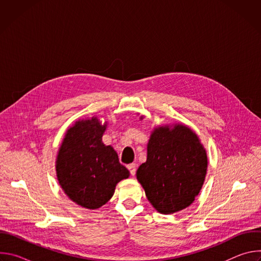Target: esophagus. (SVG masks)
Segmentation results:
<instances>
[{
    "label": "esophagus",
    "instance_id": "34e87169",
    "mask_svg": "<svg viewBox=\"0 0 261 261\" xmlns=\"http://www.w3.org/2000/svg\"><path fill=\"white\" fill-rule=\"evenodd\" d=\"M136 164L135 163H132V164H129L128 166H127V168H128V170L130 171V173H131V175H135V172H136Z\"/></svg>",
    "mask_w": 261,
    "mask_h": 261
}]
</instances>
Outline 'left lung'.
I'll return each instance as SVG.
<instances>
[{
  "label": "left lung",
  "instance_id": "8db88e82",
  "mask_svg": "<svg viewBox=\"0 0 261 261\" xmlns=\"http://www.w3.org/2000/svg\"><path fill=\"white\" fill-rule=\"evenodd\" d=\"M146 152L136 177L154 208L169 215L191 205L207 169L206 151L195 131L184 124L155 127Z\"/></svg>",
  "mask_w": 261,
  "mask_h": 261
}]
</instances>
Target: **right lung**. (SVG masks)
I'll list each match as a JSON object with an SVG mask.
<instances>
[{
	"instance_id": "add662e5",
	"label": "right lung",
	"mask_w": 261,
	"mask_h": 261,
	"mask_svg": "<svg viewBox=\"0 0 261 261\" xmlns=\"http://www.w3.org/2000/svg\"><path fill=\"white\" fill-rule=\"evenodd\" d=\"M106 128L107 122L102 124L95 116L76 121L67 129L56 159L62 190L88 210L107 203L118 182L130 176L115 148L102 141Z\"/></svg>"
}]
</instances>
